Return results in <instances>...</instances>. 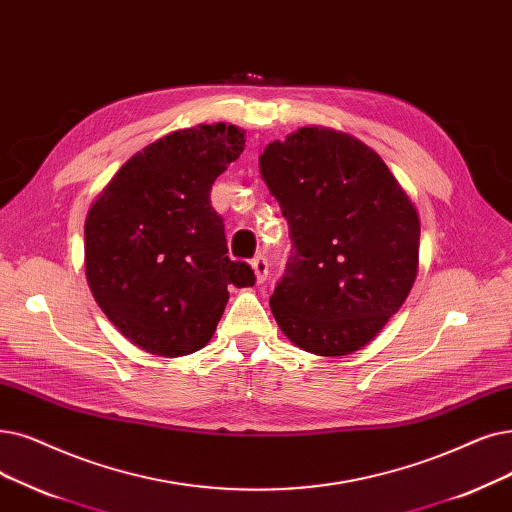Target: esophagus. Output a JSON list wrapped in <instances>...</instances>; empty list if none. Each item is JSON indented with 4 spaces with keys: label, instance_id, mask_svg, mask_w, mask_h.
Returning a JSON list of instances; mask_svg holds the SVG:
<instances>
[{
    "label": "esophagus",
    "instance_id": "obj_1",
    "mask_svg": "<svg viewBox=\"0 0 512 512\" xmlns=\"http://www.w3.org/2000/svg\"><path fill=\"white\" fill-rule=\"evenodd\" d=\"M251 268H253V272H255V278H257V282H263L265 278H268V270H270V265H268V259H265L263 255H257V257H253V261H251Z\"/></svg>",
    "mask_w": 512,
    "mask_h": 512
}]
</instances>
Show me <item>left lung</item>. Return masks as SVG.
I'll use <instances>...</instances> for the list:
<instances>
[{
	"instance_id": "8db88e82",
	"label": "left lung",
	"mask_w": 512,
	"mask_h": 512,
	"mask_svg": "<svg viewBox=\"0 0 512 512\" xmlns=\"http://www.w3.org/2000/svg\"><path fill=\"white\" fill-rule=\"evenodd\" d=\"M259 169L293 242L270 297L278 326L316 355L362 349L416 280L420 221L408 194L372 148L324 127L268 144Z\"/></svg>"
}]
</instances>
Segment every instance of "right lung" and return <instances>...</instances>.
<instances>
[{"instance_id": "1", "label": "right lung", "mask_w": 512, "mask_h": 512, "mask_svg": "<svg viewBox=\"0 0 512 512\" xmlns=\"http://www.w3.org/2000/svg\"><path fill=\"white\" fill-rule=\"evenodd\" d=\"M244 150V131L215 123L173 131L115 173L85 219V276L125 339L177 358L205 347L230 299L253 286L232 261L211 186Z\"/></svg>"}]
</instances>
